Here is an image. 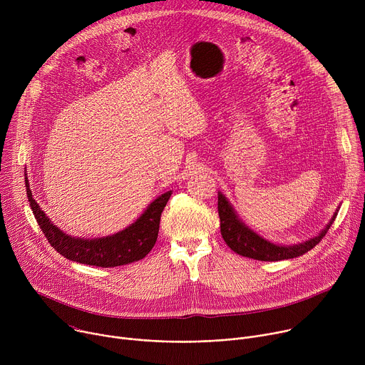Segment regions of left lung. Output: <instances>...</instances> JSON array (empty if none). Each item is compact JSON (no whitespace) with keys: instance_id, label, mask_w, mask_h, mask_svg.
<instances>
[{"instance_id":"1","label":"left lung","mask_w":365,"mask_h":365,"mask_svg":"<svg viewBox=\"0 0 365 365\" xmlns=\"http://www.w3.org/2000/svg\"><path fill=\"white\" fill-rule=\"evenodd\" d=\"M218 214L221 221V235L227 245L235 251L237 254L254 259H262V262H280V259L294 258L299 257L307 251H310L317 244L322 241L325 234L328 232L329 227L336 218V214L331 220V222L327 225V228L315 238H310L306 242L297 244V245H277L273 244L259 235H257L254 231L247 228L237 217L232 206L227 200V197L218 192Z\"/></svg>"}]
</instances>
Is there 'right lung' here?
Here are the masks:
<instances>
[{"label":"right lung","mask_w":365,"mask_h":365,"mask_svg":"<svg viewBox=\"0 0 365 365\" xmlns=\"http://www.w3.org/2000/svg\"><path fill=\"white\" fill-rule=\"evenodd\" d=\"M26 189L34 218L50 245L72 262L96 267H117L144 258L158 241L160 217L172 195L170 190L154 199L144 214L121 232L111 237L82 240L63 234L56 225L48 221L37 202L33 199L27 178Z\"/></svg>","instance_id":"obj_1"}]
</instances>
